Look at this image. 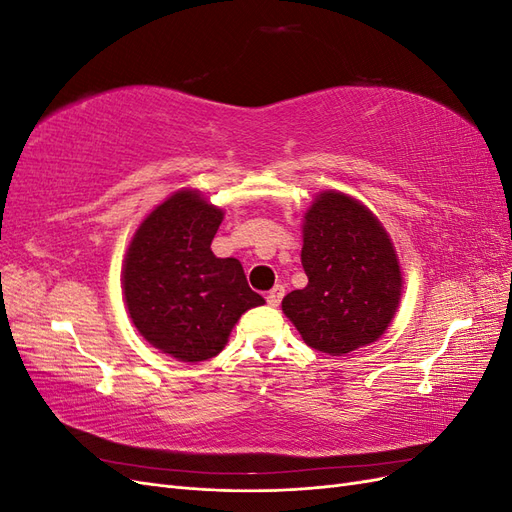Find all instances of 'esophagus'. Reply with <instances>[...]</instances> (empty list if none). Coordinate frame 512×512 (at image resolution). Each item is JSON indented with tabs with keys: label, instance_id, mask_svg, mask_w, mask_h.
<instances>
[{
	"label": "esophagus",
	"instance_id": "esophagus-1",
	"mask_svg": "<svg viewBox=\"0 0 512 512\" xmlns=\"http://www.w3.org/2000/svg\"><path fill=\"white\" fill-rule=\"evenodd\" d=\"M284 292H286V288H284L282 284H275V286L267 292V303L273 305V307H277V305H280V301L284 299Z\"/></svg>",
	"mask_w": 512,
	"mask_h": 512
}]
</instances>
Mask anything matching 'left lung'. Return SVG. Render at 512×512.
Wrapping results in <instances>:
<instances>
[{
  "instance_id": "obj_1",
  "label": "left lung",
  "mask_w": 512,
  "mask_h": 512,
  "mask_svg": "<svg viewBox=\"0 0 512 512\" xmlns=\"http://www.w3.org/2000/svg\"><path fill=\"white\" fill-rule=\"evenodd\" d=\"M307 286L288 292L282 309L307 346L348 354L389 327L401 297V271L389 235L359 200L324 192L305 213Z\"/></svg>"
}]
</instances>
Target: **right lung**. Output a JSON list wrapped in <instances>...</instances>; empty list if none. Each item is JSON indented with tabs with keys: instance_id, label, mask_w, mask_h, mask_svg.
I'll return each mask as SVG.
<instances>
[{
	"instance_id": "obj_1",
	"label": "right lung",
	"mask_w": 512,
	"mask_h": 512,
	"mask_svg": "<svg viewBox=\"0 0 512 512\" xmlns=\"http://www.w3.org/2000/svg\"><path fill=\"white\" fill-rule=\"evenodd\" d=\"M220 224L222 211L198 192H177L136 230L123 267L134 327L185 363L220 354L241 314L265 303L237 258L213 256Z\"/></svg>"
}]
</instances>
